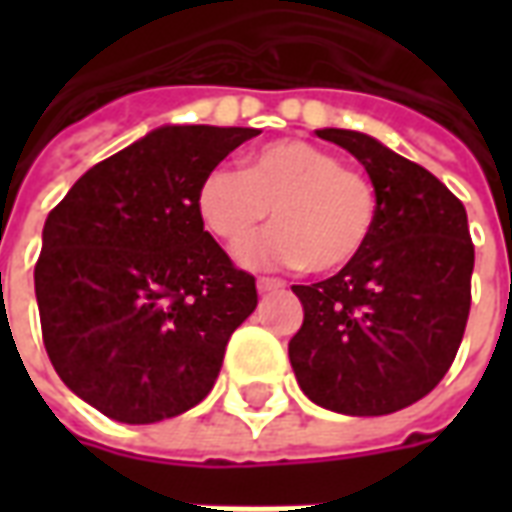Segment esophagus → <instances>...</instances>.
Wrapping results in <instances>:
<instances>
[{"label": "esophagus", "mask_w": 512, "mask_h": 512, "mask_svg": "<svg viewBox=\"0 0 512 512\" xmlns=\"http://www.w3.org/2000/svg\"><path fill=\"white\" fill-rule=\"evenodd\" d=\"M282 288H285V282H282V279H268V277L257 279V290H260V293H274V290H282Z\"/></svg>", "instance_id": "34e87169"}]
</instances>
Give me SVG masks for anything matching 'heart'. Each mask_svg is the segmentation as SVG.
I'll list each match as a JSON object with an SVG mask.
<instances>
[{
	"label": "heart",
	"mask_w": 512,
	"mask_h": 512,
	"mask_svg": "<svg viewBox=\"0 0 512 512\" xmlns=\"http://www.w3.org/2000/svg\"><path fill=\"white\" fill-rule=\"evenodd\" d=\"M274 227L238 246L246 268H301L326 274L362 255L378 222L373 180L301 139H277L246 156L244 169L213 167L197 186L202 224L241 244L266 222Z\"/></svg>",
	"instance_id": "b5f03b06"
}]
</instances>
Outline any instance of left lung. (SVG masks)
I'll return each instance as SVG.
<instances>
[{
	"instance_id": "8db88e82",
	"label": "left lung",
	"mask_w": 512,
	"mask_h": 512,
	"mask_svg": "<svg viewBox=\"0 0 512 512\" xmlns=\"http://www.w3.org/2000/svg\"><path fill=\"white\" fill-rule=\"evenodd\" d=\"M315 134L367 169L378 222L354 263L315 285H293L304 323L288 343L290 365L312 403L381 417L422 400L458 354L474 268L466 208L436 175L373 136Z\"/></svg>"
}]
</instances>
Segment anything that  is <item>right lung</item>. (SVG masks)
Masks as SVG:
<instances>
[{
  "label": "right lung",
  "instance_id": "obj_1",
  "mask_svg": "<svg viewBox=\"0 0 512 512\" xmlns=\"http://www.w3.org/2000/svg\"><path fill=\"white\" fill-rule=\"evenodd\" d=\"M257 128L161 126L76 180L43 224V345L62 384L128 425L178 417L216 384L255 277L202 227L197 186Z\"/></svg>",
  "mask_w": 512,
  "mask_h": 512
}]
</instances>
